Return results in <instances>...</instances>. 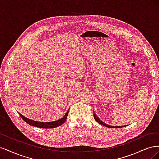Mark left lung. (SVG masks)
I'll return each mask as SVG.
<instances>
[{
	"label": "left lung",
	"mask_w": 159,
	"mask_h": 159,
	"mask_svg": "<svg viewBox=\"0 0 159 159\" xmlns=\"http://www.w3.org/2000/svg\"><path fill=\"white\" fill-rule=\"evenodd\" d=\"M93 113H94V111H93ZM93 117H94V119L96 120V121H98L99 124L105 126V127H109V128H119V127L121 128V127H125V125L120 126V127H114V126H111V125H108L105 124V123H103L102 121H101V120L98 117L97 115H95V113H94V114H93ZM126 126H127V125H126Z\"/></svg>",
	"instance_id": "left-lung-1"
}]
</instances>
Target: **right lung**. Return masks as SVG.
<instances>
[{"mask_svg": "<svg viewBox=\"0 0 159 159\" xmlns=\"http://www.w3.org/2000/svg\"><path fill=\"white\" fill-rule=\"evenodd\" d=\"M69 110L68 111H67L66 115L61 119L57 120V121H56L46 122V123L32 121V120H30L29 119L25 117V116H23V115H21L20 113H18V114L21 117V118L24 120V121L26 122L28 125H32V126L37 127H39V128L52 129V128H55V127H59V126L61 125L66 121L67 117H68V113H69Z\"/></svg>", "mask_w": 159, "mask_h": 159, "instance_id": "right-lung-1", "label": "right lung"}]
</instances>
